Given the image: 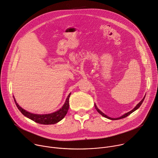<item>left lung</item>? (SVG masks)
Masks as SVG:
<instances>
[{
	"label": "left lung",
	"instance_id": "left-lung-1",
	"mask_svg": "<svg viewBox=\"0 0 158 158\" xmlns=\"http://www.w3.org/2000/svg\"><path fill=\"white\" fill-rule=\"evenodd\" d=\"M145 96H144L143 97V98L142 99V101H140L137 105H136V106L132 110H131L130 111H129V112H128V113H125V114H123L122 116H121L120 117H118V118H111V117H109V116H107V115H106L104 113H103L100 110H99L98 109V107H97V106H96V104H94V106H95V109H96V110H97V111H98L99 114H101L102 116H103L104 117H105V118H107V119H111V120H116V119H121V118H126L127 116H128V115H130L131 113H132L133 112H134L135 111H136L137 109H139V107H140V106H141V104H142V102H143V100H144V99H145Z\"/></svg>",
	"mask_w": 158,
	"mask_h": 158
}]
</instances>
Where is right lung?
Wrapping results in <instances>:
<instances>
[{"mask_svg":"<svg viewBox=\"0 0 158 158\" xmlns=\"http://www.w3.org/2000/svg\"><path fill=\"white\" fill-rule=\"evenodd\" d=\"M70 95H71V93H69V94L68 95V98H66V101L63 104V106L61 107V108H60L59 110L52 113L43 114H34L25 110L24 109H23L21 107L19 106L14 96H13V98L18 109L24 116L33 120L36 123L43 124V125H52V124H56L58 123L60 120H62L67 114L68 111L69 110V99Z\"/></svg>","mask_w":158,"mask_h":158,"instance_id":"add662e5","label":"right lung"}]
</instances>
